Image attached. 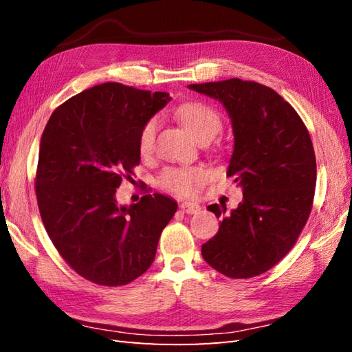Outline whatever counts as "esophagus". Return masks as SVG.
Wrapping results in <instances>:
<instances>
[{"label": "esophagus", "instance_id": "esophagus-1", "mask_svg": "<svg viewBox=\"0 0 352 352\" xmlns=\"http://www.w3.org/2000/svg\"><path fill=\"white\" fill-rule=\"evenodd\" d=\"M180 208L188 214H193V213H198L201 210V207L197 203H183L180 204Z\"/></svg>", "mask_w": 352, "mask_h": 352}]
</instances>
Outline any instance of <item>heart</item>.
<instances>
[{"label": "heart", "instance_id": "heart-1", "mask_svg": "<svg viewBox=\"0 0 352 352\" xmlns=\"http://www.w3.org/2000/svg\"><path fill=\"white\" fill-rule=\"evenodd\" d=\"M177 116L184 129L197 140L213 139L222 129V119L218 111L204 102H186L177 109ZM159 129V118L153 116L142 126L139 133V149L142 154H149ZM206 182V172L198 166H182L164 169L159 183L163 189L180 197L193 195Z\"/></svg>", "mask_w": 352, "mask_h": 352}]
</instances>
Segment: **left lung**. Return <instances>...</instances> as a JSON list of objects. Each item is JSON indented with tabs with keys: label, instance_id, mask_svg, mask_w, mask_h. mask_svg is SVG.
Segmentation results:
<instances>
[{
	"label": "left lung",
	"instance_id": "1",
	"mask_svg": "<svg viewBox=\"0 0 352 352\" xmlns=\"http://www.w3.org/2000/svg\"><path fill=\"white\" fill-rule=\"evenodd\" d=\"M189 89L226 107L234 134L227 175L243 192L230 213L226 206L207 207L223 218L201 254L230 278H251L294 248L309 219L316 188L310 134L283 96L256 81L230 78Z\"/></svg>",
	"mask_w": 352,
	"mask_h": 352
}]
</instances>
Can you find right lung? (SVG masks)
<instances>
[{"label":"right lung","mask_w":352,"mask_h":352,"mask_svg":"<svg viewBox=\"0 0 352 352\" xmlns=\"http://www.w3.org/2000/svg\"><path fill=\"white\" fill-rule=\"evenodd\" d=\"M169 101L166 92L102 83L58 106L45 126L36 170L41 218L66 263L89 281L116 287L146 272L177 212L160 193L131 206L115 197L140 162L142 126Z\"/></svg>","instance_id":"add662e5"}]
</instances>
